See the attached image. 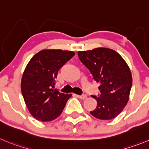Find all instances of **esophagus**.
<instances>
[{"label":"esophagus","instance_id":"obj_1","mask_svg":"<svg viewBox=\"0 0 149 149\" xmlns=\"http://www.w3.org/2000/svg\"><path fill=\"white\" fill-rule=\"evenodd\" d=\"M76 97L79 98H80V99H85V98H87V95H76Z\"/></svg>","mask_w":149,"mask_h":149}]
</instances>
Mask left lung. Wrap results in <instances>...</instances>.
<instances>
[{
  "instance_id": "left-lung-1",
  "label": "left lung",
  "mask_w": 149,
  "mask_h": 149,
  "mask_svg": "<svg viewBox=\"0 0 149 149\" xmlns=\"http://www.w3.org/2000/svg\"><path fill=\"white\" fill-rule=\"evenodd\" d=\"M78 56L94 80L101 83L98 87L100 95L93 96L97 107L90 113L101 120L115 118L129 101L132 84L129 66L120 54L109 48L78 51Z\"/></svg>"
}]
</instances>
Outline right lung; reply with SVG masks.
I'll return each instance as SVG.
<instances>
[{
    "mask_svg": "<svg viewBox=\"0 0 149 149\" xmlns=\"http://www.w3.org/2000/svg\"><path fill=\"white\" fill-rule=\"evenodd\" d=\"M75 53L42 50L28 63L21 80V91L31 115L38 120L51 121L62 113L71 94L54 90L59 70Z\"/></svg>",
    "mask_w": 149,
    "mask_h": 149,
    "instance_id": "1",
    "label": "right lung"
}]
</instances>
